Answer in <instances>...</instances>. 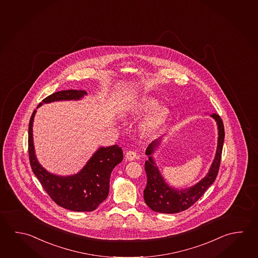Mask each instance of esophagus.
Returning <instances> with one entry per match:
<instances>
[{
	"label": "esophagus",
	"mask_w": 258,
	"mask_h": 258,
	"mask_svg": "<svg viewBox=\"0 0 258 258\" xmlns=\"http://www.w3.org/2000/svg\"><path fill=\"white\" fill-rule=\"evenodd\" d=\"M126 158H127V160L132 161V160H134V159L137 158V153H136L135 151L130 150V151H127V153H126Z\"/></svg>",
	"instance_id": "obj_1"
}]
</instances>
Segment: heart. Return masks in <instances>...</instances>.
Returning a JSON list of instances; mask_svg holds the SVG:
<instances>
[{"label":"heart","instance_id":"b5f03b06","mask_svg":"<svg viewBox=\"0 0 258 258\" xmlns=\"http://www.w3.org/2000/svg\"><path fill=\"white\" fill-rule=\"evenodd\" d=\"M132 109L139 115L149 112L140 124V131L146 135L158 133L169 117V109L163 105L158 106V100L151 96H143L136 100Z\"/></svg>","mask_w":258,"mask_h":258}]
</instances>
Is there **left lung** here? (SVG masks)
I'll use <instances>...</instances> for the list:
<instances>
[{
	"instance_id": "left-lung-1",
	"label": "left lung",
	"mask_w": 258,
	"mask_h": 258,
	"mask_svg": "<svg viewBox=\"0 0 258 258\" xmlns=\"http://www.w3.org/2000/svg\"><path fill=\"white\" fill-rule=\"evenodd\" d=\"M210 117L217 122L218 131L216 155L208 174L197 184L187 188H176L168 185L155 162L152 155L158 149L162 138L154 140L147 148L146 155L149 159L145 162V170L148 182L144 189V200L148 207L155 212L175 214L184 211L193 206L216 180L221 160L225 130L221 118L217 114H211Z\"/></svg>"
}]
</instances>
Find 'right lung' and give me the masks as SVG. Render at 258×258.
<instances>
[{
  "label": "right lung",
  "instance_id": "add662e5",
  "mask_svg": "<svg viewBox=\"0 0 258 258\" xmlns=\"http://www.w3.org/2000/svg\"><path fill=\"white\" fill-rule=\"evenodd\" d=\"M86 95L85 91H58L45 98L37 109L54 101L81 100ZM36 111H33L29 123V158L32 171L50 199L61 208L77 212L95 210L109 195L110 174L122 161V149L118 145L100 147L76 174L59 176L50 173L41 166L35 154L32 127Z\"/></svg>",
  "mask_w": 258,
  "mask_h": 258
}]
</instances>
